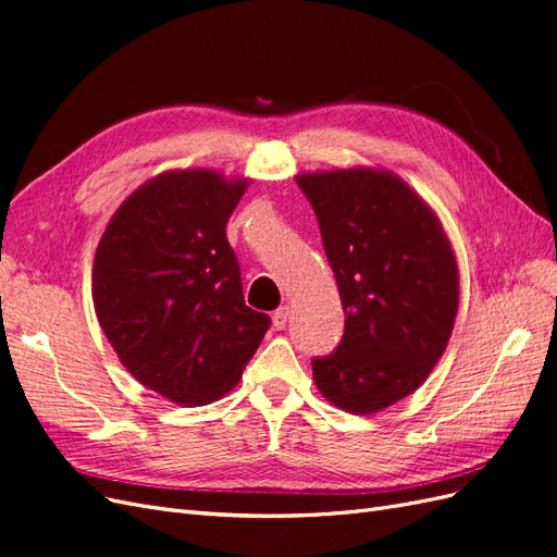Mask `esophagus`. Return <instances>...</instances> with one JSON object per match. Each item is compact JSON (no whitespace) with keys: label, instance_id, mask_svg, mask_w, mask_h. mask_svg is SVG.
Wrapping results in <instances>:
<instances>
[{"label":"esophagus","instance_id":"obj_1","mask_svg":"<svg viewBox=\"0 0 557 557\" xmlns=\"http://www.w3.org/2000/svg\"><path fill=\"white\" fill-rule=\"evenodd\" d=\"M288 315H290V309H288V307H281V309H276V311H274V315H272V323H274V327H276V330H283V327H285V323H288Z\"/></svg>","mask_w":557,"mask_h":557}]
</instances>
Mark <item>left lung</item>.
Returning <instances> with one entry per match:
<instances>
[{
	"instance_id": "left-lung-1",
	"label": "left lung",
	"mask_w": 557,
	"mask_h": 557,
	"mask_svg": "<svg viewBox=\"0 0 557 557\" xmlns=\"http://www.w3.org/2000/svg\"><path fill=\"white\" fill-rule=\"evenodd\" d=\"M339 285L344 339L313 358V381L350 413H376L418 391L448 346L458 262L428 201L374 166L299 174Z\"/></svg>"
}]
</instances>
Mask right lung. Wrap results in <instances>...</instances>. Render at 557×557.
<instances>
[{"label": "right lung", "instance_id": "1", "mask_svg": "<svg viewBox=\"0 0 557 557\" xmlns=\"http://www.w3.org/2000/svg\"><path fill=\"white\" fill-rule=\"evenodd\" d=\"M248 178L174 170L134 190L99 239L92 301L117 360L183 407L230 393L269 330L246 307L225 225Z\"/></svg>", "mask_w": 557, "mask_h": 557}]
</instances>
